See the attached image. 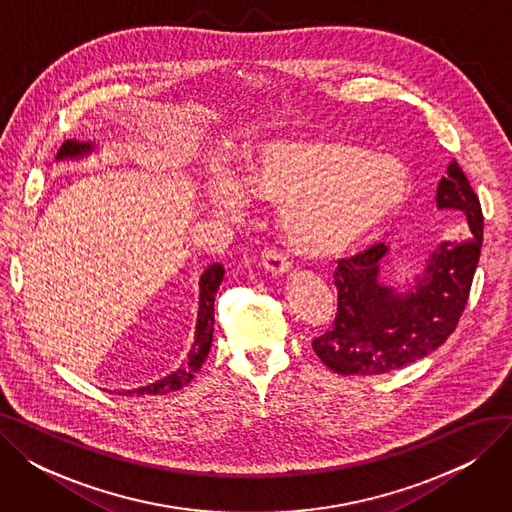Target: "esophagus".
Masks as SVG:
<instances>
[{
  "label": "esophagus",
  "mask_w": 512,
  "mask_h": 512,
  "mask_svg": "<svg viewBox=\"0 0 512 512\" xmlns=\"http://www.w3.org/2000/svg\"><path fill=\"white\" fill-rule=\"evenodd\" d=\"M261 265L274 276H282L292 267L290 259L280 251H263L261 253Z\"/></svg>",
  "instance_id": "esophagus-1"
}]
</instances>
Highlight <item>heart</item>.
I'll list each match as a JSON object with an SVG mask.
<instances>
[{
    "mask_svg": "<svg viewBox=\"0 0 512 512\" xmlns=\"http://www.w3.org/2000/svg\"><path fill=\"white\" fill-rule=\"evenodd\" d=\"M238 183L251 199L280 207L284 240L311 259L340 257L357 247L405 207L411 188L400 159L319 134L255 145ZM239 187L232 180L215 182L209 188L213 209L242 215L247 197Z\"/></svg>",
    "mask_w": 512,
    "mask_h": 512,
    "instance_id": "b5f03b06",
    "label": "heart"
}]
</instances>
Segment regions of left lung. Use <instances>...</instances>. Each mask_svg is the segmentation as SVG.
I'll return each mask as SVG.
<instances>
[{"label":"left lung","mask_w":512,"mask_h":512,"mask_svg":"<svg viewBox=\"0 0 512 512\" xmlns=\"http://www.w3.org/2000/svg\"><path fill=\"white\" fill-rule=\"evenodd\" d=\"M440 209L461 211L463 240H444L423 276L400 292L380 282L384 242L340 259L334 272L338 313L332 330L313 340L315 355L342 375H380L434 353L465 311L483 242L481 205L456 161L438 184Z\"/></svg>","instance_id":"left-lung-1"}]
</instances>
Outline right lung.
<instances>
[{
  "label": "right lung",
  "mask_w": 512,
  "mask_h": 512,
  "mask_svg": "<svg viewBox=\"0 0 512 512\" xmlns=\"http://www.w3.org/2000/svg\"><path fill=\"white\" fill-rule=\"evenodd\" d=\"M95 149L93 143H78L66 141L60 151L58 159H76V157H85ZM224 280V267L220 263L209 265L203 272L199 280V315H197V330H195V344L188 353V361L182 363L174 373L166 375L164 380H157L149 386L137 388V390H126L124 394H168L184 388L188 382L195 378V373L201 369L203 361L209 355L211 340H213V303H215V294H218V288Z\"/></svg>",
  "instance_id": "right-lung-1"
}]
</instances>
